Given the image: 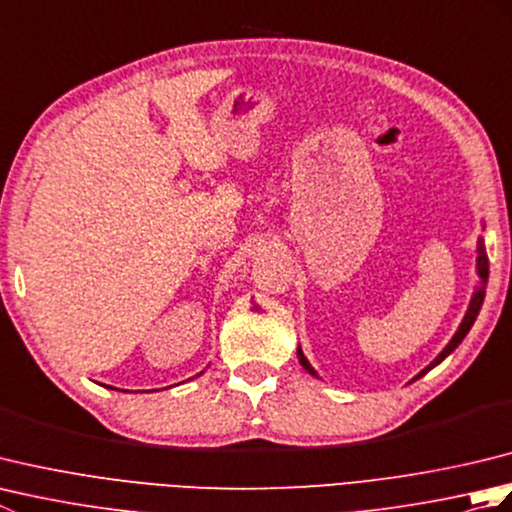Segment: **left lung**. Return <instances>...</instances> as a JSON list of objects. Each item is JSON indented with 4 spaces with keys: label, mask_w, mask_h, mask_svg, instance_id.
<instances>
[{
    "label": "left lung",
    "mask_w": 512,
    "mask_h": 512,
    "mask_svg": "<svg viewBox=\"0 0 512 512\" xmlns=\"http://www.w3.org/2000/svg\"><path fill=\"white\" fill-rule=\"evenodd\" d=\"M475 270H477V277H480V281H477V286H475V290H473V295H471V301H469V308H466V314H464V319H462V323H460V328L455 330V334L451 336V341L444 345V350L433 358V361L424 367V369H420V372L411 378V383L413 380H418V378H422L424 374L427 372H431L433 367L436 365H440L444 358H447L455 347H458L462 341H464V336L469 334V330L473 328V323H475V319H477V314H480V310H482V303H484V295H486V284H488V257H486V246H484V239L480 237L477 239V259H475ZM297 358H299V363L303 365V369H306L308 374H312V376H317L319 378V374L314 372V367L310 365V361L306 356H303V352H301V345L297 347Z\"/></svg>",
    "instance_id": "left-lung-1"
}]
</instances>
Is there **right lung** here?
Segmentation results:
<instances>
[{
    "mask_svg": "<svg viewBox=\"0 0 512 512\" xmlns=\"http://www.w3.org/2000/svg\"><path fill=\"white\" fill-rule=\"evenodd\" d=\"M200 374H202V372H200ZM200 374H198V376H200ZM110 389H114V387H110Z\"/></svg>",
    "mask_w": 512,
    "mask_h": 512,
    "instance_id": "1",
    "label": "right lung"
}]
</instances>
